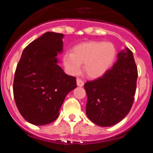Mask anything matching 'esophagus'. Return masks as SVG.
Wrapping results in <instances>:
<instances>
[{"mask_svg":"<svg viewBox=\"0 0 153 153\" xmlns=\"http://www.w3.org/2000/svg\"><path fill=\"white\" fill-rule=\"evenodd\" d=\"M76 84H77L78 86L82 87V86L84 85V83H83V81L82 80V79H79V78H77V79H76Z\"/></svg>","mask_w":153,"mask_h":153,"instance_id":"1","label":"esophagus"}]
</instances>
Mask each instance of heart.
I'll list each match as a JSON object with an SVG mask.
<instances>
[{
	"instance_id": "1",
	"label": "heart",
	"mask_w": 153,
	"mask_h": 153,
	"mask_svg": "<svg viewBox=\"0 0 153 153\" xmlns=\"http://www.w3.org/2000/svg\"><path fill=\"white\" fill-rule=\"evenodd\" d=\"M117 56V48L111 42L90 41L74 47L66 53L63 62L67 73L77 75L83 64V71L90 78H98L107 72Z\"/></svg>"
}]
</instances>
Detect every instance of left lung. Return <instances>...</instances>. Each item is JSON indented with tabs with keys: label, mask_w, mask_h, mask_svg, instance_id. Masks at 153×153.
Returning <instances> with one entry per match:
<instances>
[{
	"label": "left lung",
	"mask_w": 153,
	"mask_h": 153,
	"mask_svg": "<svg viewBox=\"0 0 153 153\" xmlns=\"http://www.w3.org/2000/svg\"><path fill=\"white\" fill-rule=\"evenodd\" d=\"M138 72L132 52H119L117 61L102 76L84 84L86 116L100 126H112L123 120L134 101Z\"/></svg>",
	"instance_id": "left-lung-1"
}]
</instances>
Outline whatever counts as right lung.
<instances>
[{
    "mask_svg": "<svg viewBox=\"0 0 153 153\" xmlns=\"http://www.w3.org/2000/svg\"><path fill=\"white\" fill-rule=\"evenodd\" d=\"M63 33L47 32L24 50L13 80V97L19 112L30 123L44 126L58 117L65 97L76 80L59 66Z\"/></svg>",
    "mask_w": 153,
    "mask_h": 153,
    "instance_id": "1",
    "label": "right lung"
}]
</instances>
